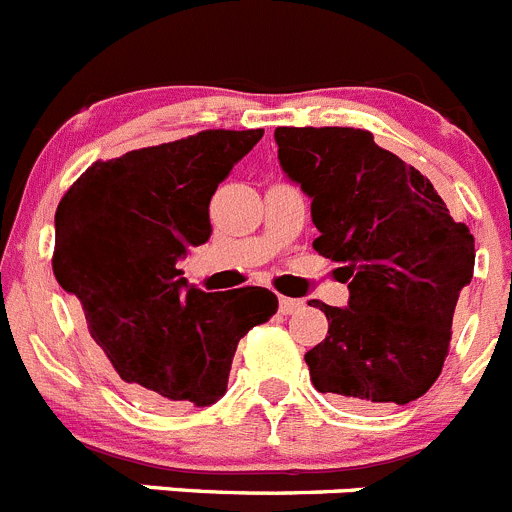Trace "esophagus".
Instances as JSON below:
<instances>
[{
  "instance_id": "obj_1",
  "label": "esophagus",
  "mask_w": 512,
  "mask_h": 512,
  "mask_svg": "<svg viewBox=\"0 0 512 512\" xmlns=\"http://www.w3.org/2000/svg\"><path fill=\"white\" fill-rule=\"evenodd\" d=\"M278 306H280V313H283V316H290V313H298V311H301L303 301H298V298H285V296H280Z\"/></svg>"
}]
</instances>
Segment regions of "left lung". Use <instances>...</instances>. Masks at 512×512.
Wrapping results in <instances>:
<instances>
[{
  "instance_id": "1",
  "label": "left lung",
  "mask_w": 512,
  "mask_h": 512,
  "mask_svg": "<svg viewBox=\"0 0 512 512\" xmlns=\"http://www.w3.org/2000/svg\"><path fill=\"white\" fill-rule=\"evenodd\" d=\"M285 176L311 199L313 250L342 262L347 308L316 306L329 336L306 352L313 388L375 411L421 398L449 354L474 237L426 176L354 127H278Z\"/></svg>"
}]
</instances>
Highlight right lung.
Masks as SVG:
<instances>
[{
  "instance_id": "add662e5",
  "label": "right lung",
  "mask_w": 512,
  "mask_h": 512,
  "mask_svg": "<svg viewBox=\"0 0 512 512\" xmlns=\"http://www.w3.org/2000/svg\"><path fill=\"white\" fill-rule=\"evenodd\" d=\"M262 130H204L96 160L55 211L53 273L132 398L206 408L239 339L278 311L267 288L204 293L176 262L211 237L209 201Z\"/></svg>"
}]
</instances>
